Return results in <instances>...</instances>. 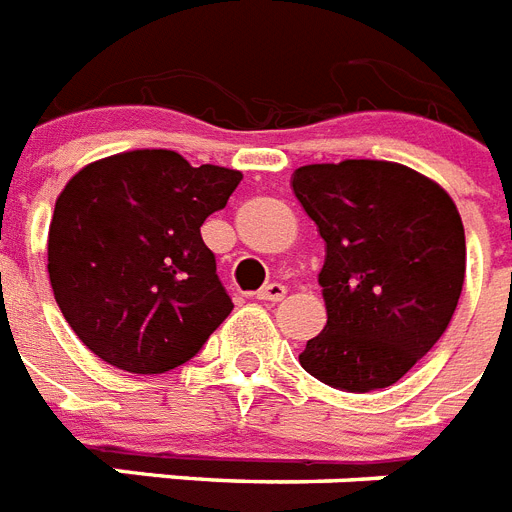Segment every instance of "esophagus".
I'll return each mask as SVG.
<instances>
[{
    "mask_svg": "<svg viewBox=\"0 0 512 512\" xmlns=\"http://www.w3.org/2000/svg\"><path fill=\"white\" fill-rule=\"evenodd\" d=\"M285 293H288V288H285L282 282H269V285H264V288L256 293V298H261V301H282Z\"/></svg>",
    "mask_w": 512,
    "mask_h": 512,
    "instance_id": "obj_1",
    "label": "esophagus"
}]
</instances>
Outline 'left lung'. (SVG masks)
I'll list each match as a JSON object with an SVG mask.
<instances>
[{
  "label": "left lung",
  "mask_w": 512,
  "mask_h": 512,
  "mask_svg": "<svg viewBox=\"0 0 512 512\" xmlns=\"http://www.w3.org/2000/svg\"><path fill=\"white\" fill-rule=\"evenodd\" d=\"M293 192L322 240L327 325L298 362L327 386H394L439 341L465 280V230L447 192L391 161L312 163Z\"/></svg>",
  "instance_id": "8db88e82"
}]
</instances>
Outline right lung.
Listing matches in <instances>:
<instances>
[{"label": "right lung", "instance_id": "add662e5", "mask_svg": "<svg viewBox=\"0 0 512 512\" xmlns=\"http://www.w3.org/2000/svg\"><path fill=\"white\" fill-rule=\"evenodd\" d=\"M240 179L211 163L195 169L174 150H132L65 185L49 224V282L102 362L140 375L174 370L227 320L232 298L200 227Z\"/></svg>", "mask_w": 512, "mask_h": 512}]
</instances>
